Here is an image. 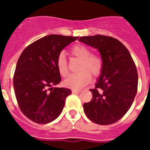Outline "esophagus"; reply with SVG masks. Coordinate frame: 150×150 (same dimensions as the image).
Returning <instances> with one entry per match:
<instances>
[{
  "label": "esophagus",
  "instance_id": "1",
  "mask_svg": "<svg viewBox=\"0 0 150 150\" xmlns=\"http://www.w3.org/2000/svg\"><path fill=\"white\" fill-rule=\"evenodd\" d=\"M80 92V90H75V89H73L72 90V93L73 94H78Z\"/></svg>",
  "mask_w": 150,
  "mask_h": 150
}]
</instances>
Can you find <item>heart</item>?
<instances>
[{"instance_id":"obj_1","label":"heart","mask_w":150,"mask_h":150,"mask_svg":"<svg viewBox=\"0 0 150 150\" xmlns=\"http://www.w3.org/2000/svg\"><path fill=\"white\" fill-rule=\"evenodd\" d=\"M71 54L81 60L77 74H71L64 81V86L77 90L83 88L91 81V75L94 77L99 76L103 68V62L100 57L91 55V51L83 45H76L71 49ZM57 68L62 76L68 74L65 55L61 53L57 59Z\"/></svg>"}]
</instances>
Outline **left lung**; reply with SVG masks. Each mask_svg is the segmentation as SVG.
<instances>
[{
	"instance_id": "left-lung-1",
	"label": "left lung",
	"mask_w": 150,
	"mask_h": 150,
	"mask_svg": "<svg viewBox=\"0 0 150 150\" xmlns=\"http://www.w3.org/2000/svg\"><path fill=\"white\" fill-rule=\"evenodd\" d=\"M79 41L97 49L103 68L91 101L83 104L87 117L99 125L120 120L132 106L137 91L138 74L129 51L120 41L103 35L80 37Z\"/></svg>"
}]
</instances>
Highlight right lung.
Listing matches in <instances>:
<instances>
[{
    "label": "right lung",
    "instance_id": "obj_1",
    "mask_svg": "<svg viewBox=\"0 0 150 150\" xmlns=\"http://www.w3.org/2000/svg\"><path fill=\"white\" fill-rule=\"evenodd\" d=\"M77 38L50 34L29 45L21 54L13 76V87L18 107L31 121L50 123L63 110L65 98L71 90L53 88L62 81L57 59L61 52Z\"/></svg>",
    "mask_w": 150,
    "mask_h": 150
}]
</instances>
